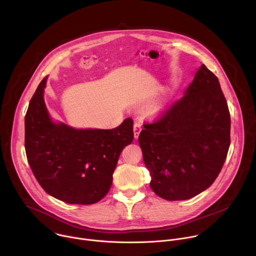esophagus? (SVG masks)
Instances as JSON below:
<instances>
[{"instance_id": "esophagus-1", "label": "esophagus", "mask_w": 256, "mask_h": 256, "mask_svg": "<svg viewBox=\"0 0 256 256\" xmlns=\"http://www.w3.org/2000/svg\"><path fill=\"white\" fill-rule=\"evenodd\" d=\"M140 130H142V124L138 122H134V134L136 138H138V134H140Z\"/></svg>"}]
</instances>
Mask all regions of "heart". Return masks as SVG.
Masks as SVG:
<instances>
[{
  "label": "heart",
  "mask_w": 256,
  "mask_h": 256,
  "mask_svg": "<svg viewBox=\"0 0 256 256\" xmlns=\"http://www.w3.org/2000/svg\"><path fill=\"white\" fill-rule=\"evenodd\" d=\"M162 110H163V106L158 102L151 103L148 106V112L150 116H158L159 114L162 112Z\"/></svg>",
  "instance_id": "1"
}]
</instances>
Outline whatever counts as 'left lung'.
<instances>
[{
	"instance_id": "obj_1",
	"label": "left lung",
	"mask_w": 256,
	"mask_h": 256,
	"mask_svg": "<svg viewBox=\"0 0 256 256\" xmlns=\"http://www.w3.org/2000/svg\"><path fill=\"white\" fill-rule=\"evenodd\" d=\"M231 118L218 78L204 66L184 96L138 136L150 186L167 200L192 198L220 173L230 146Z\"/></svg>"
}]
</instances>
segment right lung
Wrapping results in <instances>:
<instances>
[{
  "mask_svg": "<svg viewBox=\"0 0 256 256\" xmlns=\"http://www.w3.org/2000/svg\"><path fill=\"white\" fill-rule=\"evenodd\" d=\"M46 81L36 89L25 116L28 163L50 196L68 204H95L110 190L120 155L134 140V120L126 118L112 130L54 122L44 102Z\"/></svg>",
  "mask_w": 256,
  "mask_h": 256,
  "instance_id": "1",
  "label": "right lung"
}]
</instances>
